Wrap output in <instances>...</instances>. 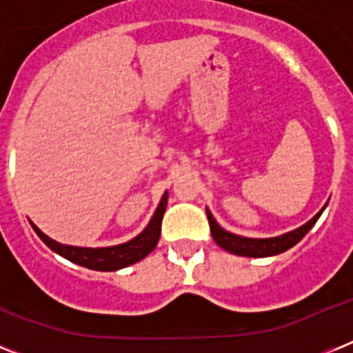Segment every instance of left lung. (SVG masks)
Listing matches in <instances>:
<instances>
[{
    "mask_svg": "<svg viewBox=\"0 0 353 353\" xmlns=\"http://www.w3.org/2000/svg\"><path fill=\"white\" fill-rule=\"evenodd\" d=\"M324 210V209H323ZM323 210L317 216H313L312 220L307 221L306 225L299 227L295 231L288 232V234L276 236V238H243V236H236L232 232L223 231L216 220L212 218L209 210H207V218H209L210 234L214 238V241L221 249L238 254V256H252V258H263L273 256V254H280V252L288 251L291 247L299 243V241L307 234V231L315 225V221L319 220V216L323 214Z\"/></svg>",
    "mask_w": 353,
    "mask_h": 353,
    "instance_id": "obj_1",
    "label": "left lung"
}]
</instances>
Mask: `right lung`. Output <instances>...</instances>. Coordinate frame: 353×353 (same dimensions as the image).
Returning a JSON list of instances; mask_svg holds the SVG:
<instances>
[{
	"mask_svg": "<svg viewBox=\"0 0 353 353\" xmlns=\"http://www.w3.org/2000/svg\"><path fill=\"white\" fill-rule=\"evenodd\" d=\"M166 199H168V194L165 192V196L161 198L159 207L155 210L154 218L150 220L148 227L137 238L115 247L88 249V247L62 245V243H58V241L51 240L49 236L43 234L34 223H30V225L36 231V234L43 240L46 245H49L52 251L62 254L63 258H68L71 262L84 265L88 269H97V271H117V269L126 268V265H132V263L143 260L146 254L154 251L161 236V223H163V214H165L166 209Z\"/></svg>",
	"mask_w": 353,
	"mask_h": 353,
	"instance_id": "obj_1",
	"label": "right lung"
}]
</instances>
